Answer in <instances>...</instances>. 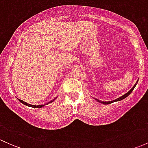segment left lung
Masks as SVG:
<instances>
[{
    "mask_svg": "<svg viewBox=\"0 0 148 148\" xmlns=\"http://www.w3.org/2000/svg\"><path fill=\"white\" fill-rule=\"evenodd\" d=\"M138 81H137V82L135 83V84L133 86V87L132 88V89H130V90L129 91V92H127L126 94H125V95H122V97H119V98H117V99H114V100H113V101H110V102H104V101H101V100H99V99H96L97 101V102H100V103H102V104H111V103H112V102H118V101H120V100H122V99H125V98H126L127 97H128L131 94V92H132V91H133V89H135V86H136L137 85V84H138Z\"/></svg>",
    "mask_w": 148,
    "mask_h": 148,
    "instance_id": "left-lung-1",
    "label": "left lung"
}]
</instances>
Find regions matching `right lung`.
<instances>
[{
    "mask_svg": "<svg viewBox=\"0 0 148 148\" xmlns=\"http://www.w3.org/2000/svg\"><path fill=\"white\" fill-rule=\"evenodd\" d=\"M55 99H56V98H55ZM55 99H53V100L51 101L50 102H48V103H46V104H40V105H32V104H28V103H27V102H24V101L21 100V99H18V100H19V102H21L22 104H25V105L28 106V107H33V108H41V107H44V106H45V105H47V104H50L51 102H53V101L55 100Z\"/></svg>",
    "mask_w": 148,
    "mask_h": 148,
    "instance_id": "right-lung-1",
    "label": "right lung"
}]
</instances>
